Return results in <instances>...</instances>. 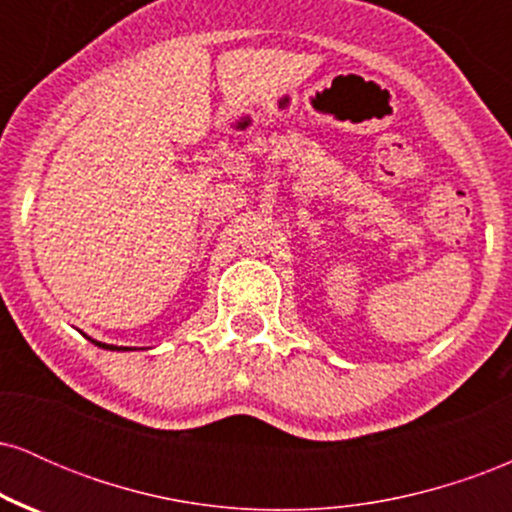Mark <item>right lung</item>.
Here are the masks:
<instances>
[{
    "instance_id": "obj_1",
    "label": "right lung",
    "mask_w": 512,
    "mask_h": 512,
    "mask_svg": "<svg viewBox=\"0 0 512 512\" xmlns=\"http://www.w3.org/2000/svg\"><path fill=\"white\" fill-rule=\"evenodd\" d=\"M93 342V339H91ZM96 346H101V349H108V351H120V346H113V344H103V342H93ZM122 351H127V349H122Z\"/></svg>"
}]
</instances>
